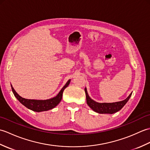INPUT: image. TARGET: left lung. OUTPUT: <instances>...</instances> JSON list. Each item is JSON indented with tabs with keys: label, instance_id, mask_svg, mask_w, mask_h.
Listing matches in <instances>:
<instances>
[{
	"label": "left lung",
	"instance_id": "8db88e82",
	"mask_svg": "<svg viewBox=\"0 0 150 150\" xmlns=\"http://www.w3.org/2000/svg\"><path fill=\"white\" fill-rule=\"evenodd\" d=\"M84 91L86 93V102L88 105L94 111L98 113L113 114L114 113L117 112L118 111L122 109L124 105L126 104V103L128 101L132 94V93H130V95L125 100L122 101L116 102V103H98L94 101L93 100H92L91 98L89 97L86 88H85Z\"/></svg>",
	"mask_w": 150,
	"mask_h": 150
}]
</instances>
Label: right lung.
Listing matches in <instances>:
<instances>
[{
    "label": "right lung",
    "instance_id": "right-lung-1",
    "mask_svg": "<svg viewBox=\"0 0 150 150\" xmlns=\"http://www.w3.org/2000/svg\"><path fill=\"white\" fill-rule=\"evenodd\" d=\"M70 82V80H69L67 83L65 84L62 90L59 93V94L57 95L56 97H53L52 98H50V99L47 100H31V99H26V98L21 97L20 95L17 94V92L11 86V89L15 97L17 98L18 101L20 103L23 104L24 106L28 108V109H30L34 111H37V112H40V111H47L49 110H52L53 108L57 106V105L59 104L62 99V93L64 90H65V88L68 86V85Z\"/></svg>",
    "mask_w": 150,
    "mask_h": 150
}]
</instances>
